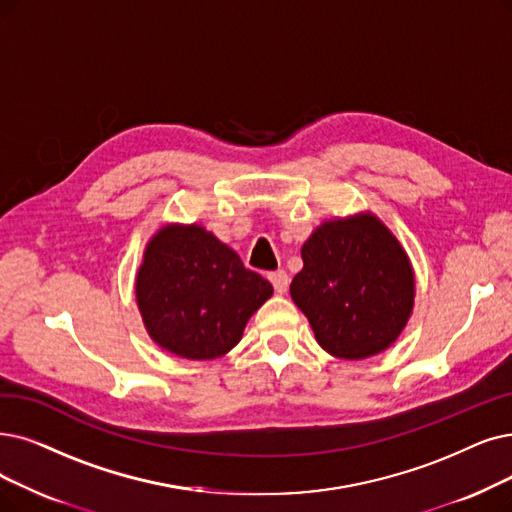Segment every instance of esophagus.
<instances>
[{
  "mask_svg": "<svg viewBox=\"0 0 512 512\" xmlns=\"http://www.w3.org/2000/svg\"><path fill=\"white\" fill-rule=\"evenodd\" d=\"M269 279H271V283H273V288H275L277 294H285V292H288V288H290V277H288V273H285L283 269L269 273Z\"/></svg>",
  "mask_w": 512,
  "mask_h": 512,
  "instance_id": "esophagus-1",
  "label": "esophagus"
}]
</instances>
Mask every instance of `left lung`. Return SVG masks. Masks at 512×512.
<instances>
[{
    "label": "left lung",
    "instance_id": "1",
    "mask_svg": "<svg viewBox=\"0 0 512 512\" xmlns=\"http://www.w3.org/2000/svg\"><path fill=\"white\" fill-rule=\"evenodd\" d=\"M302 262L290 292L321 349L365 359L397 340L414 306V273L380 220L325 222L302 245Z\"/></svg>",
    "mask_w": 512,
    "mask_h": 512
}]
</instances>
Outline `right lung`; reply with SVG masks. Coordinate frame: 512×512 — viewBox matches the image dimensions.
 Returning a JSON list of instances; mask_svg holds the SVG:
<instances>
[{"instance_id":"right-lung-1","label":"right lung","mask_w":512,"mask_h":512,"mask_svg":"<svg viewBox=\"0 0 512 512\" xmlns=\"http://www.w3.org/2000/svg\"><path fill=\"white\" fill-rule=\"evenodd\" d=\"M273 285L197 224L168 227L147 245L136 298L151 338L187 359H216L239 342Z\"/></svg>"}]
</instances>
